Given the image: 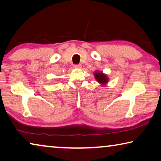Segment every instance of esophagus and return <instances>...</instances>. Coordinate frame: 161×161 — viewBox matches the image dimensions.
Here are the masks:
<instances>
[{
	"instance_id": "34e87169",
	"label": "esophagus",
	"mask_w": 161,
	"mask_h": 161,
	"mask_svg": "<svg viewBox=\"0 0 161 161\" xmlns=\"http://www.w3.org/2000/svg\"><path fill=\"white\" fill-rule=\"evenodd\" d=\"M74 67H75V68H77V69H80V68H81V64H75V66H74Z\"/></svg>"
}]
</instances>
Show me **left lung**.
<instances>
[{"label":"left lung","mask_w":161,"mask_h":161,"mask_svg":"<svg viewBox=\"0 0 161 161\" xmlns=\"http://www.w3.org/2000/svg\"><path fill=\"white\" fill-rule=\"evenodd\" d=\"M94 76H95V79L97 80L98 82L101 84H106L108 82V78L105 75H104L102 72H95Z\"/></svg>","instance_id":"obj_1"}]
</instances>
